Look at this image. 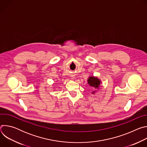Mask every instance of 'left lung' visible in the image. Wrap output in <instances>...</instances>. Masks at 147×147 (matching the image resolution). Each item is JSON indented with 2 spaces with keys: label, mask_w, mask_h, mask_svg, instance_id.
I'll use <instances>...</instances> for the list:
<instances>
[{
  "label": "left lung",
  "mask_w": 147,
  "mask_h": 147,
  "mask_svg": "<svg viewBox=\"0 0 147 147\" xmlns=\"http://www.w3.org/2000/svg\"><path fill=\"white\" fill-rule=\"evenodd\" d=\"M87 81H88V84L90 85V86L92 87L95 89L99 88L101 82L99 79H98L96 77H94V76L90 77ZM92 93L94 94L95 91H93Z\"/></svg>",
  "instance_id": "obj_1"
}]
</instances>
